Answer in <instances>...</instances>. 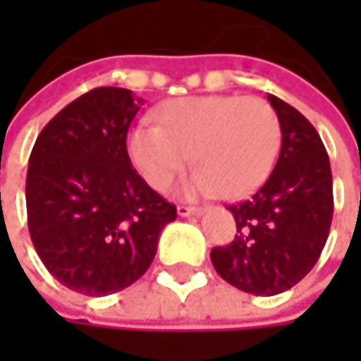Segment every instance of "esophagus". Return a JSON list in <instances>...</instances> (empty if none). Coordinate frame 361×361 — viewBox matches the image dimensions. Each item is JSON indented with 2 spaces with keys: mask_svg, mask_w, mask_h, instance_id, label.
Listing matches in <instances>:
<instances>
[{
  "mask_svg": "<svg viewBox=\"0 0 361 361\" xmlns=\"http://www.w3.org/2000/svg\"><path fill=\"white\" fill-rule=\"evenodd\" d=\"M200 213H202V209H198V207H185V204L178 207L180 217H192V215H200Z\"/></svg>",
  "mask_w": 361,
  "mask_h": 361,
  "instance_id": "34e87169",
  "label": "esophagus"
}]
</instances>
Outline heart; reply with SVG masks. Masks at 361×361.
<instances>
[{"instance_id":"obj_1","label":"heart","mask_w":361,"mask_h":361,"mask_svg":"<svg viewBox=\"0 0 361 361\" xmlns=\"http://www.w3.org/2000/svg\"><path fill=\"white\" fill-rule=\"evenodd\" d=\"M127 135L131 165L154 190H167L185 163L198 165L185 183L190 194L243 198L269 178L282 146L276 109L257 96H194L157 110Z\"/></svg>"}]
</instances>
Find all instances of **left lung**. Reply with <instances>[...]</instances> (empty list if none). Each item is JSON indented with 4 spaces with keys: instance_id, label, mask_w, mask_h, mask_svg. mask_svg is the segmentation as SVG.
I'll return each mask as SVG.
<instances>
[{
    "instance_id": "8db88e82",
    "label": "left lung",
    "mask_w": 361,
    "mask_h": 361,
    "mask_svg": "<svg viewBox=\"0 0 361 361\" xmlns=\"http://www.w3.org/2000/svg\"><path fill=\"white\" fill-rule=\"evenodd\" d=\"M282 123V148L267 181L249 200L230 204L236 236L211 261L232 286L271 297L293 288L318 263L332 224V171L316 127L269 96Z\"/></svg>"
}]
</instances>
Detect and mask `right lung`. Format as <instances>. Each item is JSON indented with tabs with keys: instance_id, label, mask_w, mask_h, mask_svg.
<instances>
[{
	"instance_id": "1",
	"label": "right lung",
	"mask_w": 361,
	"mask_h": 361,
	"mask_svg": "<svg viewBox=\"0 0 361 361\" xmlns=\"http://www.w3.org/2000/svg\"><path fill=\"white\" fill-rule=\"evenodd\" d=\"M142 100L96 87L39 133L27 171V219L37 255L66 288L102 297L150 267L178 209L131 167L127 131Z\"/></svg>"
}]
</instances>
